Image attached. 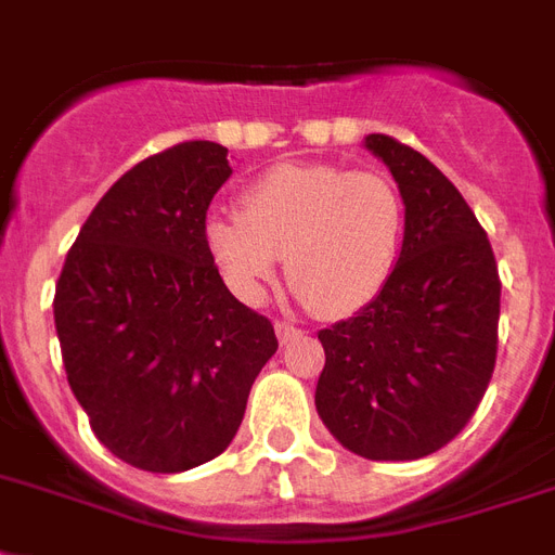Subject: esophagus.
Here are the masks:
<instances>
[{
	"mask_svg": "<svg viewBox=\"0 0 555 555\" xmlns=\"http://www.w3.org/2000/svg\"><path fill=\"white\" fill-rule=\"evenodd\" d=\"M305 331L296 328V325H291V322H276V337L282 346H287V343H294V339L302 337Z\"/></svg>",
	"mask_w": 555,
	"mask_h": 555,
	"instance_id": "1",
	"label": "esophagus"
}]
</instances>
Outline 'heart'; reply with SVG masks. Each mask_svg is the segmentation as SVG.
I'll return each mask as SVG.
<instances>
[{"label":"heart","mask_w":555,"mask_h":555,"mask_svg":"<svg viewBox=\"0 0 555 555\" xmlns=\"http://www.w3.org/2000/svg\"><path fill=\"white\" fill-rule=\"evenodd\" d=\"M403 201L379 172L279 164L238 198V216L204 224L209 259L242 302H264L285 256L287 279L325 320L363 311L395 273Z\"/></svg>","instance_id":"heart-1"}]
</instances>
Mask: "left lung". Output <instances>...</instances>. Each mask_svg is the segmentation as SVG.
<instances>
[{
    "label": "left lung",
    "mask_w": 555,
    "mask_h": 555,
    "mask_svg": "<svg viewBox=\"0 0 555 555\" xmlns=\"http://www.w3.org/2000/svg\"><path fill=\"white\" fill-rule=\"evenodd\" d=\"M365 150L388 167L405 207L403 247L377 299L320 331L317 412L369 461H417L447 447L495 369L501 282L478 218L429 158L388 134Z\"/></svg>",
    "instance_id": "1"
}]
</instances>
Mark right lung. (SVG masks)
<instances>
[{
    "instance_id": "obj_1",
    "label": "right lung",
    "mask_w": 555,
    "mask_h": 555,
    "mask_svg": "<svg viewBox=\"0 0 555 555\" xmlns=\"http://www.w3.org/2000/svg\"><path fill=\"white\" fill-rule=\"evenodd\" d=\"M230 176L212 141L141 160L91 209L56 282L68 386L100 443L146 473L221 455L279 348L204 247L209 201Z\"/></svg>"
}]
</instances>
